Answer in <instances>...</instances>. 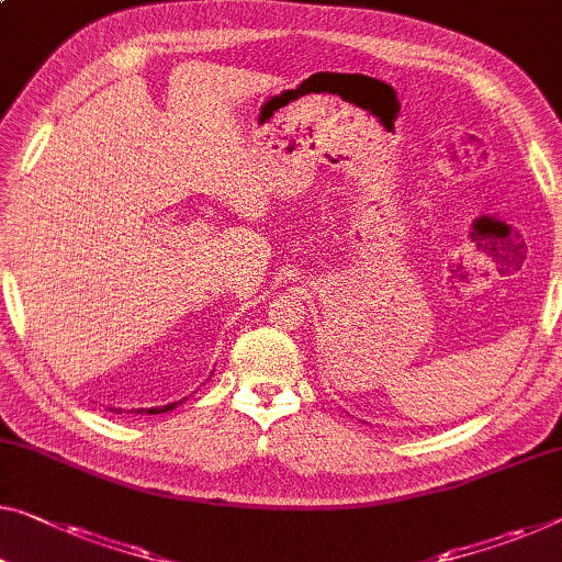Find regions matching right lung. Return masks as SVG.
Wrapping results in <instances>:
<instances>
[{
  "instance_id": "obj_1",
  "label": "right lung",
  "mask_w": 562,
  "mask_h": 562,
  "mask_svg": "<svg viewBox=\"0 0 562 562\" xmlns=\"http://www.w3.org/2000/svg\"><path fill=\"white\" fill-rule=\"evenodd\" d=\"M179 404L181 401H176V404H169V406H158V408H138L136 414H164V412H171V408H176ZM119 414H121V408H119Z\"/></svg>"
}]
</instances>
